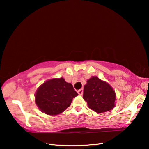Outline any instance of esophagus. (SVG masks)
I'll return each instance as SVG.
<instances>
[{
	"label": "esophagus",
	"mask_w": 149,
	"mask_h": 149,
	"mask_svg": "<svg viewBox=\"0 0 149 149\" xmlns=\"http://www.w3.org/2000/svg\"><path fill=\"white\" fill-rule=\"evenodd\" d=\"M77 93H78L79 95H83V89H79V90H77Z\"/></svg>",
	"instance_id": "obj_1"
}]
</instances>
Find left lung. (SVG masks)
I'll use <instances>...</instances> for the list:
<instances>
[{
    "instance_id": "1",
    "label": "left lung",
    "mask_w": 149,
    "mask_h": 149,
    "mask_svg": "<svg viewBox=\"0 0 149 149\" xmlns=\"http://www.w3.org/2000/svg\"><path fill=\"white\" fill-rule=\"evenodd\" d=\"M83 97L89 109L97 113L111 111L115 107V90L107 82L96 76L91 77L87 81Z\"/></svg>"
}]
</instances>
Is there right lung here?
<instances>
[{"mask_svg":"<svg viewBox=\"0 0 149 149\" xmlns=\"http://www.w3.org/2000/svg\"><path fill=\"white\" fill-rule=\"evenodd\" d=\"M77 95L72 85L66 82L63 77L54 78L40 85L34 94V100L42 113L57 115L70 107L72 99Z\"/></svg>","mask_w":149,"mask_h":149,"instance_id":"right-lung-1","label":"right lung"}]
</instances>
